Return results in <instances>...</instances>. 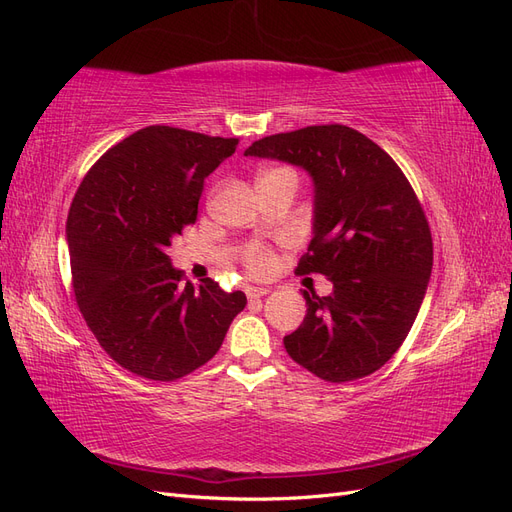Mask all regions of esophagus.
Here are the masks:
<instances>
[{
  "label": "esophagus",
  "instance_id": "34e87169",
  "mask_svg": "<svg viewBox=\"0 0 512 512\" xmlns=\"http://www.w3.org/2000/svg\"><path fill=\"white\" fill-rule=\"evenodd\" d=\"M245 292H247V299H250V301H260L262 297H267L271 290L269 288H254V286H250V288H245Z\"/></svg>",
  "mask_w": 512,
  "mask_h": 512
}]
</instances>
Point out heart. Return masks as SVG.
<instances>
[{
  "mask_svg": "<svg viewBox=\"0 0 512 512\" xmlns=\"http://www.w3.org/2000/svg\"><path fill=\"white\" fill-rule=\"evenodd\" d=\"M269 265H271V256L262 250V247L252 245L250 250H247V267H250L254 273L267 271Z\"/></svg>",
  "mask_w": 512,
  "mask_h": 512,
  "instance_id": "heart-1",
  "label": "heart"
}]
</instances>
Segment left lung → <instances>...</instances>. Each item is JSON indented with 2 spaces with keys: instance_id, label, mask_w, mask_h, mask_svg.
Returning <instances> with one entry per match:
<instances>
[{
  "instance_id": "1",
  "label": "left lung",
  "mask_w": 512,
  "mask_h": 512,
  "mask_svg": "<svg viewBox=\"0 0 512 512\" xmlns=\"http://www.w3.org/2000/svg\"><path fill=\"white\" fill-rule=\"evenodd\" d=\"M243 156L303 168L314 181V237L297 273H322L329 297L303 290L307 314L286 352L327 382L374 374L404 344L425 299L433 243L395 160L348 126L273 134Z\"/></svg>"
}]
</instances>
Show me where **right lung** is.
Returning <instances> with one entry per match:
<instances>
[{
    "label": "right lung",
    "instance_id": "add662e5",
    "mask_svg": "<svg viewBox=\"0 0 512 512\" xmlns=\"http://www.w3.org/2000/svg\"><path fill=\"white\" fill-rule=\"evenodd\" d=\"M239 138L149 126L91 166L66 222L74 297L91 333L123 369L188 376L220 350L245 294L211 277L183 282L168 247L196 222L205 179Z\"/></svg>",
    "mask_w": 512,
    "mask_h": 512
}]
</instances>
